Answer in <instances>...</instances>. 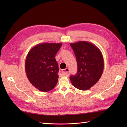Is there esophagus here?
<instances>
[{
    "label": "esophagus",
    "mask_w": 127,
    "mask_h": 127,
    "mask_svg": "<svg viewBox=\"0 0 127 127\" xmlns=\"http://www.w3.org/2000/svg\"><path fill=\"white\" fill-rule=\"evenodd\" d=\"M65 70V71H64L63 72V74L64 76H69V75H70L69 69V68H66V69H65V70Z\"/></svg>",
    "instance_id": "obj_1"
}]
</instances>
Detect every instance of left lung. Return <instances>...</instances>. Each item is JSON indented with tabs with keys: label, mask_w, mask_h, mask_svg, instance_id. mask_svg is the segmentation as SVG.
<instances>
[{
	"label": "left lung",
	"mask_w": 127,
	"mask_h": 127,
	"mask_svg": "<svg viewBox=\"0 0 127 127\" xmlns=\"http://www.w3.org/2000/svg\"><path fill=\"white\" fill-rule=\"evenodd\" d=\"M76 56L77 72L71 75L72 85L80 90L91 88L100 79L104 69V59L95 45L87 41L70 43Z\"/></svg>",
	"instance_id": "1"
}]
</instances>
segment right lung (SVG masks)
I'll list each match as a JSON object with an SVG mask.
<instances>
[{
	"mask_svg": "<svg viewBox=\"0 0 127 127\" xmlns=\"http://www.w3.org/2000/svg\"><path fill=\"white\" fill-rule=\"evenodd\" d=\"M62 45V43H41L32 48L27 56V76L40 91L52 90L57 83L59 68L55 56Z\"/></svg>",
	"mask_w": 127,
	"mask_h": 127,
	"instance_id": "1",
	"label": "right lung"
}]
</instances>
